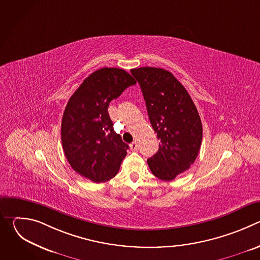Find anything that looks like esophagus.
Masks as SVG:
<instances>
[{
	"label": "esophagus",
	"instance_id": "esophagus-1",
	"mask_svg": "<svg viewBox=\"0 0 260 260\" xmlns=\"http://www.w3.org/2000/svg\"><path fill=\"white\" fill-rule=\"evenodd\" d=\"M129 147H131V149H132V150H137V149H138V147H139L138 142H137V141H134L133 143H131V144H129Z\"/></svg>",
	"mask_w": 260,
	"mask_h": 260
}]
</instances>
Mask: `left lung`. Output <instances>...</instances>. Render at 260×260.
I'll list each match as a JSON object with an SVG mask.
<instances>
[{
    "label": "left lung",
    "instance_id": "left-lung-1",
    "mask_svg": "<svg viewBox=\"0 0 260 260\" xmlns=\"http://www.w3.org/2000/svg\"><path fill=\"white\" fill-rule=\"evenodd\" d=\"M141 86L148 116L160 140L158 151L147 159L152 174L172 181L194 162L203 140L202 121L189 93L165 69L131 70Z\"/></svg>",
    "mask_w": 260,
    "mask_h": 260
}]
</instances>
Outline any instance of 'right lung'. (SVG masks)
Listing matches in <instances>:
<instances>
[{"mask_svg":"<svg viewBox=\"0 0 260 260\" xmlns=\"http://www.w3.org/2000/svg\"><path fill=\"white\" fill-rule=\"evenodd\" d=\"M136 81L122 69L94 71L70 98L61 120V143L72 169L94 183L115 177L128 145L113 129L108 107Z\"/></svg>","mask_w":260,"mask_h":260,"instance_id":"obj_1","label":"right lung"}]
</instances>
